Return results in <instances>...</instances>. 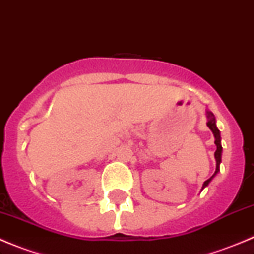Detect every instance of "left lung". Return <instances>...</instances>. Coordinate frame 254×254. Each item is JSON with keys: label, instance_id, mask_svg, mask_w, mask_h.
<instances>
[{"label": "left lung", "instance_id": "left-lung-1", "mask_svg": "<svg viewBox=\"0 0 254 254\" xmlns=\"http://www.w3.org/2000/svg\"><path fill=\"white\" fill-rule=\"evenodd\" d=\"M206 116H207V127H209V129L211 130L212 134H214V136H215V145H216V150H215V161H216V170H215V173L211 176V177L209 178V180H206V181L204 182V185H202V189H205V187L207 186V185L210 184V181H211L212 178L215 177L216 173L219 172V168H220V163H221V152H223V148H221V138H220V131H219V129L216 127V120H215V116H214V114L211 113V111H206Z\"/></svg>", "mask_w": 254, "mask_h": 254}]
</instances>
